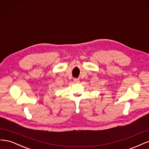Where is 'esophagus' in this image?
Segmentation results:
<instances>
[{
	"mask_svg": "<svg viewBox=\"0 0 149 149\" xmlns=\"http://www.w3.org/2000/svg\"><path fill=\"white\" fill-rule=\"evenodd\" d=\"M73 81H74L75 83H78L79 81V79H78V78H74Z\"/></svg>",
	"mask_w": 149,
	"mask_h": 149,
	"instance_id": "obj_1",
	"label": "esophagus"
}]
</instances>
